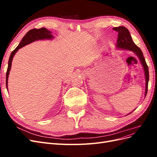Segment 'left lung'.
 <instances>
[{"mask_svg":"<svg viewBox=\"0 0 157 157\" xmlns=\"http://www.w3.org/2000/svg\"><path fill=\"white\" fill-rule=\"evenodd\" d=\"M114 31L118 32V38L117 41V47L118 48H121L123 50H128L134 52V54L138 57L139 59L141 61V63L143 66L144 70L145 72V98L147 93V88H148V82H149V69L147 66L145 58L143 54V52L138 46L135 44V43L132 40L130 33L127 28L123 26H119L113 28ZM130 114V113H129ZM128 114V115H129Z\"/></svg>","mask_w":157,"mask_h":157,"instance_id":"obj_1","label":"left lung"}]
</instances>
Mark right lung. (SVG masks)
<instances>
[{"label": "right lung", "instance_id": "add662e5", "mask_svg": "<svg viewBox=\"0 0 157 157\" xmlns=\"http://www.w3.org/2000/svg\"><path fill=\"white\" fill-rule=\"evenodd\" d=\"M54 38V36L52 35V32L48 31L44 27L40 28V29H33L28 31L26 35L23 36L20 43L16 47V49L13 50L10 54V58L8 60V66L7 69L6 76V88H8V79L9 73L12 66V61L13 59V57L16 54L17 50L22 48L24 46L29 44L31 42L38 40H43V39H52Z\"/></svg>", "mask_w": 157, "mask_h": 157}]
</instances>
